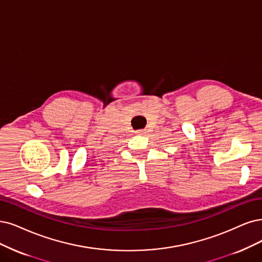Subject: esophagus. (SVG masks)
Listing matches in <instances>:
<instances>
[{"label":"esophagus","instance_id":"34e87169","mask_svg":"<svg viewBox=\"0 0 262 262\" xmlns=\"http://www.w3.org/2000/svg\"><path fill=\"white\" fill-rule=\"evenodd\" d=\"M135 133H136L137 135H142V134H144L146 132H144V130H137V132H135Z\"/></svg>","mask_w":262,"mask_h":262}]
</instances>
